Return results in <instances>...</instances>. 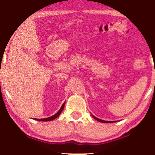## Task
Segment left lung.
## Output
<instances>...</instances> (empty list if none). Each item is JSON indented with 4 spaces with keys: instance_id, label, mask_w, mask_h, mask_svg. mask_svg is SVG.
<instances>
[{
    "instance_id": "8db88e82",
    "label": "left lung",
    "mask_w": 155,
    "mask_h": 155,
    "mask_svg": "<svg viewBox=\"0 0 155 155\" xmlns=\"http://www.w3.org/2000/svg\"><path fill=\"white\" fill-rule=\"evenodd\" d=\"M92 117L94 118V119H96L97 120H98V121L99 122H101V123H111V122H114V121H107V120H101V119H99V118H97L95 117V116H94L92 115Z\"/></svg>"
}]
</instances>
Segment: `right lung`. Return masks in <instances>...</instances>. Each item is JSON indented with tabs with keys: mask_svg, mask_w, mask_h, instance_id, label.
Instances as JSON below:
<instances>
[{
	"mask_svg": "<svg viewBox=\"0 0 155 155\" xmlns=\"http://www.w3.org/2000/svg\"><path fill=\"white\" fill-rule=\"evenodd\" d=\"M64 105H65V103H63V104L62 105V107H61L60 110H59V111H58V112H57V113H56V114H55V115L51 116V117H48V118H40V119H37V118H35V119L37 120H40V121H49V120H54V119H55V118H56L57 117H58V116L59 115H60L61 113V111H63V108H64Z\"/></svg>",
	"mask_w": 155,
	"mask_h": 155,
	"instance_id": "add662e5",
	"label": "right lung"
}]
</instances>
